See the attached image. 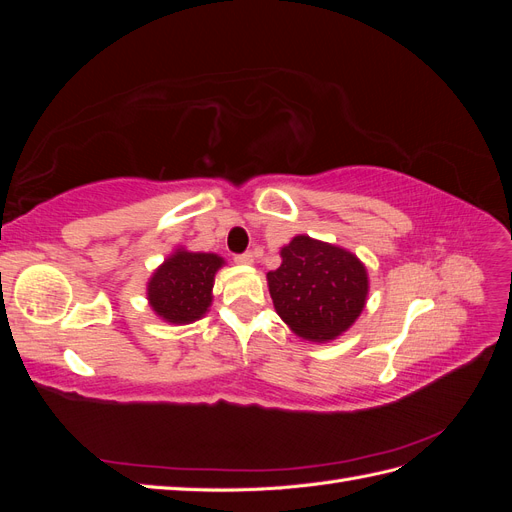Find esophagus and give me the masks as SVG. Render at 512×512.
I'll return each mask as SVG.
<instances>
[{
    "label": "esophagus",
    "mask_w": 512,
    "mask_h": 512,
    "mask_svg": "<svg viewBox=\"0 0 512 512\" xmlns=\"http://www.w3.org/2000/svg\"><path fill=\"white\" fill-rule=\"evenodd\" d=\"M235 262L237 265H254V254H250V252L239 254V256H235Z\"/></svg>",
    "instance_id": "34e87169"
}]
</instances>
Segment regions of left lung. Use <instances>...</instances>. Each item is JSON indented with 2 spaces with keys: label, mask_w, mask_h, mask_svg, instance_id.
<instances>
[{
  "label": "left lung",
  "mask_w": 512,
  "mask_h": 512,
  "mask_svg": "<svg viewBox=\"0 0 512 512\" xmlns=\"http://www.w3.org/2000/svg\"><path fill=\"white\" fill-rule=\"evenodd\" d=\"M280 269L267 273L275 312L305 342L327 344L361 316L369 275L346 247L307 235L292 237L280 250Z\"/></svg>",
  "instance_id": "1"
}]
</instances>
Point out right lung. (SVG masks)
<instances>
[{
	"instance_id": "add662e5",
	"label": "right lung",
	"mask_w": 512,
	"mask_h": 512,
	"mask_svg": "<svg viewBox=\"0 0 512 512\" xmlns=\"http://www.w3.org/2000/svg\"><path fill=\"white\" fill-rule=\"evenodd\" d=\"M224 265L218 254L177 247L147 282V301L153 314L175 327L203 318L213 303L215 273Z\"/></svg>"
}]
</instances>
